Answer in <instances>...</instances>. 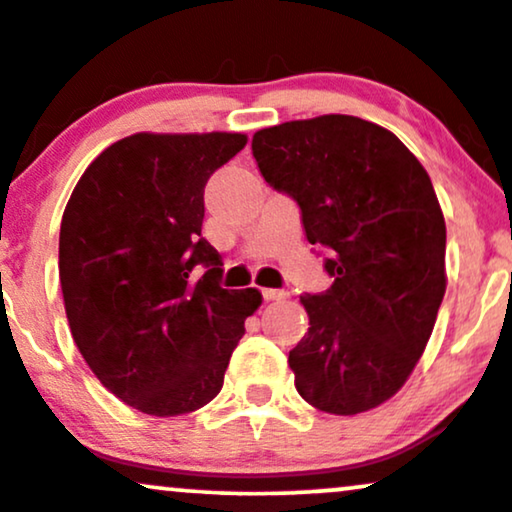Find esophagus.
<instances>
[{"label": "esophagus", "instance_id": "esophagus-1", "mask_svg": "<svg viewBox=\"0 0 512 512\" xmlns=\"http://www.w3.org/2000/svg\"><path fill=\"white\" fill-rule=\"evenodd\" d=\"M261 292H263V299H266V302H278V299L287 297L285 290H273V287H266V290H261Z\"/></svg>", "mask_w": 512, "mask_h": 512}]
</instances>
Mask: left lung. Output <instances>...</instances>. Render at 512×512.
<instances>
[{
  "instance_id": "1",
  "label": "left lung",
  "mask_w": 512,
  "mask_h": 512,
  "mask_svg": "<svg viewBox=\"0 0 512 512\" xmlns=\"http://www.w3.org/2000/svg\"><path fill=\"white\" fill-rule=\"evenodd\" d=\"M263 179L292 196L333 285L304 294L290 352L299 395L328 414L374 410L405 386L446 294V220L429 174L383 126L323 114L254 134Z\"/></svg>"
}]
</instances>
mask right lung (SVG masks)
<instances>
[{"label":"right lung","instance_id":"obj_1","mask_svg":"<svg viewBox=\"0 0 512 512\" xmlns=\"http://www.w3.org/2000/svg\"><path fill=\"white\" fill-rule=\"evenodd\" d=\"M244 134H134L78 179L59 230V282L78 352L100 383L153 417L196 412L220 393L261 292L220 287L201 237L210 174ZM196 265L207 268L195 278Z\"/></svg>","mask_w":512,"mask_h":512}]
</instances>
